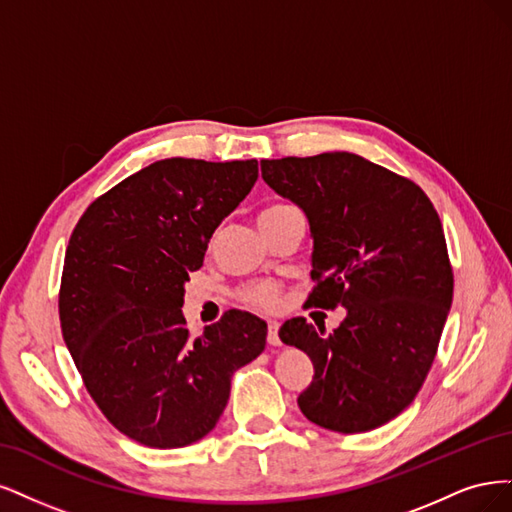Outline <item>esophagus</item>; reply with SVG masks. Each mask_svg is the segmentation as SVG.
I'll use <instances>...</instances> for the list:
<instances>
[{"label":"esophagus","mask_w":512,"mask_h":512,"mask_svg":"<svg viewBox=\"0 0 512 512\" xmlns=\"http://www.w3.org/2000/svg\"><path fill=\"white\" fill-rule=\"evenodd\" d=\"M278 323L276 321H268V344L272 346H280L283 342H280V336H278Z\"/></svg>","instance_id":"34e87169"}]
</instances>
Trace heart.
I'll use <instances>...</instances> for the list:
<instances>
[{"instance_id": "obj_1", "label": "heart", "mask_w": 512, "mask_h": 512, "mask_svg": "<svg viewBox=\"0 0 512 512\" xmlns=\"http://www.w3.org/2000/svg\"><path fill=\"white\" fill-rule=\"evenodd\" d=\"M280 208H285V204H274L263 208L259 214V221L272 217ZM238 298L242 304L257 308V310H274L280 304V289L272 280H259V283H249L240 287Z\"/></svg>"}]
</instances>
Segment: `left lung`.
<instances>
[{"label":"left lung","mask_w":512,"mask_h":512,"mask_svg":"<svg viewBox=\"0 0 512 512\" xmlns=\"http://www.w3.org/2000/svg\"><path fill=\"white\" fill-rule=\"evenodd\" d=\"M261 176L310 221L306 306L346 308L329 336L304 317L280 327L315 366L300 410L332 432L376 430L423 387L453 302L438 212L412 180L353 153L263 159Z\"/></svg>","instance_id":"1"}]
</instances>
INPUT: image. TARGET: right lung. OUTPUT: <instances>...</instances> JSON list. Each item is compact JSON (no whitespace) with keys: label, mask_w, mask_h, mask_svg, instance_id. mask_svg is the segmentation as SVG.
Segmentation results:
<instances>
[{"label":"right lung","mask_w":512,"mask_h":512,"mask_svg":"<svg viewBox=\"0 0 512 512\" xmlns=\"http://www.w3.org/2000/svg\"><path fill=\"white\" fill-rule=\"evenodd\" d=\"M257 174L255 159H161L97 197L70 236L63 340L104 417L144 447L204 438L234 372L266 346L268 325L251 312L227 310L200 336L180 312L189 272Z\"/></svg>","instance_id":"obj_1"}]
</instances>
